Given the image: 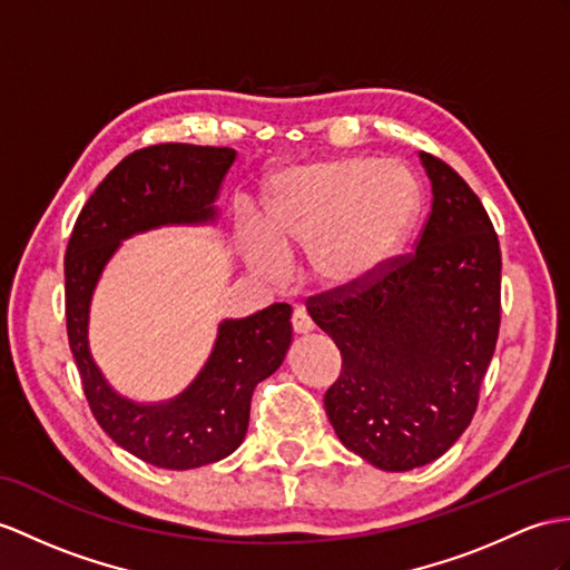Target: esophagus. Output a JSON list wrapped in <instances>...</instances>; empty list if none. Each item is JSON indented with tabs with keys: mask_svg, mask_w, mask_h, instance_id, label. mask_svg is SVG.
Returning <instances> with one entry per match:
<instances>
[{
	"mask_svg": "<svg viewBox=\"0 0 570 570\" xmlns=\"http://www.w3.org/2000/svg\"><path fill=\"white\" fill-rule=\"evenodd\" d=\"M312 328H314V324H312L309 314L304 309H295L293 312V331L299 333V336H304V333H309Z\"/></svg>",
	"mask_w": 570,
	"mask_h": 570,
	"instance_id": "esophagus-1",
	"label": "esophagus"
}]
</instances>
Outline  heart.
Listing matches in <instances>:
<instances>
[{
  "instance_id": "b5f03b06",
  "label": "heart",
  "mask_w": 570,
  "mask_h": 570,
  "mask_svg": "<svg viewBox=\"0 0 570 570\" xmlns=\"http://www.w3.org/2000/svg\"><path fill=\"white\" fill-rule=\"evenodd\" d=\"M419 186L404 164L343 157L285 171L266 200V239L254 263L283 273V256L309 252V271L328 289H351L380 273L404 244Z\"/></svg>"
}]
</instances>
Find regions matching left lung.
<instances>
[{
    "label": "left lung",
    "mask_w": 570,
    "mask_h": 570,
    "mask_svg": "<svg viewBox=\"0 0 570 570\" xmlns=\"http://www.w3.org/2000/svg\"><path fill=\"white\" fill-rule=\"evenodd\" d=\"M433 205L415 252L372 281L307 299L343 365L324 396L338 440L372 466L445 454L476 413L501 328V246L466 180L419 151Z\"/></svg>",
    "instance_id": "obj_1"
}]
</instances>
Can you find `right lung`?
Wrapping results in <instances>:
<instances>
[{
  "label": "right lung",
  "instance_id": "add662e5",
  "mask_svg": "<svg viewBox=\"0 0 570 570\" xmlns=\"http://www.w3.org/2000/svg\"><path fill=\"white\" fill-rule=\"evenodd\" d=\"M234 159L229 147L180 142L132 151L91 193L67 244V336L94 419L116 445L161 469L213 464L242 445L256 384L283 365L293 343V307L275 302L246 318H225L205 367L184 392L161 404H137L94 363L91 295L122 239L166 225L215 222V200Z\"/></svg>",
  "mask_w": 570,
  "mask_h": 570
}]
</instances>
